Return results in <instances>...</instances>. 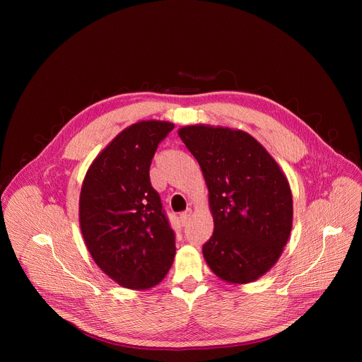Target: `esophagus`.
Returning <instances> with one entry per match:
<instances>
[{
  "label": "esophagus",
  "instance_id": "34e87169",
  "mask_svg": "<svg viewBox=\"0 0 362 362\" xmlns=\"http://www.w3.org/2000/svg\"><path fill=\"white\" fill-rule=\"evenodd\" d=\"M190 218H192V209H186L185 212L180 214V221L183 225H186L190 221Z\"/></svg>",
  "mask_w": 362,
  "mask_h": 362
}]
</instances>
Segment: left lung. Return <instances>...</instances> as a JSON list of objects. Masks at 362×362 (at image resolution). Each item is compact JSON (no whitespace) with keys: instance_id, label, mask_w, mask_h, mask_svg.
Instances as JSON below:
<instances>
[{"instance_id":"obj_1","label":"left lung","mask_w":362,"mask_h":362,"mask_svg":"<svg viewBox=\"0 0 362 362\" xmlns=\"http://www.w3.org/2000/svg\"><path fill=\"white\" fill-rule=\"evenodd\" d=\"M182 141L209 189L214 233L202 247L221 279L247 284L279 259L292 229V193L271 154L242 130L186 126Z\"/></svg>"}]
</instances>
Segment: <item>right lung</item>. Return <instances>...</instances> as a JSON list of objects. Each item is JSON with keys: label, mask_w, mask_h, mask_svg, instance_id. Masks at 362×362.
Instances as JSON below:
<instances>
[{"label": "right lung", "mask_w": 362, "mask_h": 362, "mask_svg": "<svg viewBox=\"0 0 362 362\" xmlns=\"http://www.w3.org/2000/svg\"><path fill=\"white\" fill-rule=\"evenodd\" d=\"M173 129L158 120L132 124L98 154L83 182L86 246L98 268L124 288L158 285L173 264L176 236L148 175L159 143Z\"/></svg>", "instance_id": "add662e5"}]
</instances>
